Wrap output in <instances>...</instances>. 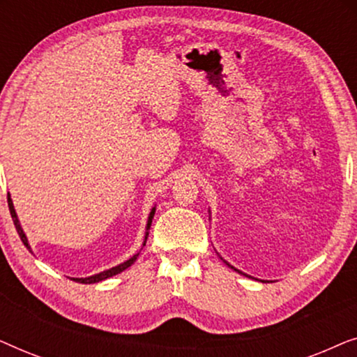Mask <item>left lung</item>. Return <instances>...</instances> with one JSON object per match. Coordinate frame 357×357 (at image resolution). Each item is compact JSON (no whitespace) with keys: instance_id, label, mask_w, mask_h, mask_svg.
I'll use <instances>...</instances> for the list:
<instances>
[{"instance_id":"8db88e82","label":"left lung","mask_w":357,"mask_h":357,"mask_svg":"<svg viewBox=\"0 0 357 357\" xmlns=\"http://www.w3.org/2000/svg\"><path fill=\"white\" fill-rule=\"evenodd\" d=\"M221 260H222V258H221ZM222 261H224V263H226V265H227V266H229V268H232V270H234V271H237V273H241V275H243V276H248V275H245V273H242V271H241V270H237V268H234V266H232V265H229V263H227V261H226V260H222ZM248 278H252V276H248Z\"/></svg>"}]
</instances>
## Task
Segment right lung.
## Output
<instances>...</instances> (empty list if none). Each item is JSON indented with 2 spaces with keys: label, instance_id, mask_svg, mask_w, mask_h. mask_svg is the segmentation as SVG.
<instances>
[{
  "label": "right lung",
  "instance_id": "right-lung-1",
  "mask_svg": "<svg viewBox=\"0 0 357 357\" xmlns=\"http://www.w3.org/2000/svg\"><path fill=\"white\" fill-rule=\"evenodd\" d=\"M8 206H9V213H11L13 222H14V226H16V231H17V234H19V237H21V241H22L24 245H26V247L29 248V250H31V245H29V241H27V236H26V232H24L21 222H19V218H17V214H16V209H14L11 195H9V193H8ZM154 213H155V206H154L153 209H151V213H149V216H148V224H146V234H144L143 247L146 245V241H148L149 229H151V224H153ZM138 255H139V253H135V255L131 257V258H128V260H126V261L120 263V265H116V266H114V268H109V270H105V271L97 273V275H92V276H87V278H71V280L76 281V282H82V284H94V282L104 281V280H107V278L119 275V273L125 271L126 268H130V266L133 265V263L136 261V258H138Z\"/></svg>",
  "mask_w": 357,
  "mask_h": 357
}]
</instances>
